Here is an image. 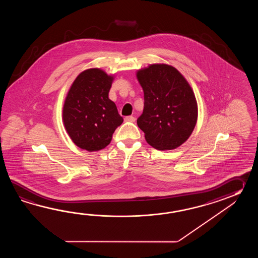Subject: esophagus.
Returning <instances> with one entry per match:
<instances>
[{"label": "esophagus", "instance_id": "esophagus-1", "mask_svg": "<svg viewBox=\"0 0 258 258\" xmlns=\"http://www.w3.org/2000/svg\"><path fill=\"white\" fill-rule=\"evenodd\" d=\"M124 121H136V119H135V117H133V116H126L125 118H124Z\"/></svg>", "mask_w": 258, "mask_h": 258}]
</instances>
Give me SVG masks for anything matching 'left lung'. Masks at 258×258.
Returning a JSON list of instances; mask_svg holds the SVG:
<instances>
[{
  "mask_svg": "<svg viewBox=\"0 0 258 258\" xmlns=\"http://www.w3.org/2000/svg\"><path fill=\"white\" fill-rule=\"evenodd\" d=\"M144 91V110L137 125L158 150L179 148L198 121V102L191 86L173 66L153 63L137 72Z\"/></svg>",
  "mask_w": 258,
  "mask_h": 258,
  "instance_id": "obj_1",
  "label": "left lung"
}]
</instances>
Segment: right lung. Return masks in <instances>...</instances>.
<instances>
[{
	"mask_svg": "<svg viewBox=\"0 0 258 258\" xmlns=\"http://www.w3.org/2000/svg\"><path fill=\"white\" fill-rule=\"evenodd\" d=\"M114 76L100 68L81 72L66 94L62 122L78 148L89 152L106 148L123 119L109 99Z\"/></svg>",
	"mask_w": 258,
	"mask_h": 258,
	"instance_id": "1",
	"label": "right lung"
}]
</instances>
